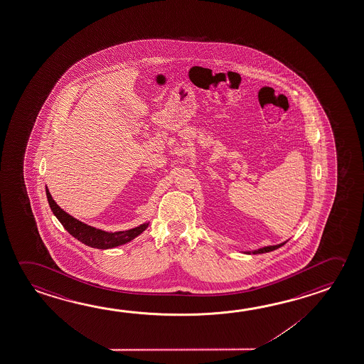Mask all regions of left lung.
I'll return each instance as SVG.
<instances>
[{"mask_svg":"<svg viewBox=\"0 0 364 364\" xmlns=\"http://www.w3.org/2000/svg\"><path fill=\"white\" fill-rule=\"evenodd\" d=\"M286 242H282V244L278 245H273V246H265V247H260V249H257V250L245 251V254H264V252H269V251H273L277 250V249H279L280 246H283V245L286 244Z\"/></svg>","mask_w":364,"mask_h":364,"instance_id":"left-lung-1","label":"left lung"}]
</instances>
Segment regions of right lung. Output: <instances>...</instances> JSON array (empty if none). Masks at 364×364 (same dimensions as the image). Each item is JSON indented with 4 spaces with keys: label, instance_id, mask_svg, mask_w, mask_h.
I'll return each instance as SVG.
<instances>
[{
    "label": "right lung",
    "instance_id": "1",
    "mask_svg": "<svg viewBox=\"0 0 364 364\" xmlns=\"http://www.w3.org/2000/svg\"><path fill=\"white\" fill-rule=\"evenodd\" d=\"M46 193L48 198L49 207L52 209L53 215L57 217V220L62 223V226L65 227L68 233L72 235L75 239H77L82 244L87 245L94 249L107 250V249H113L120 245L127 244L144 232L149 225V222H146L144 225H139V226L127 230V231L107 232V231H102L95 227L89 226L84 222L76 220L71 215H68L67 212L60 208L57 203L54 202L47 186H46Z\"/></svg>",
    "mask_w": 364,
    "mask_h": 364
}]
</instances>
